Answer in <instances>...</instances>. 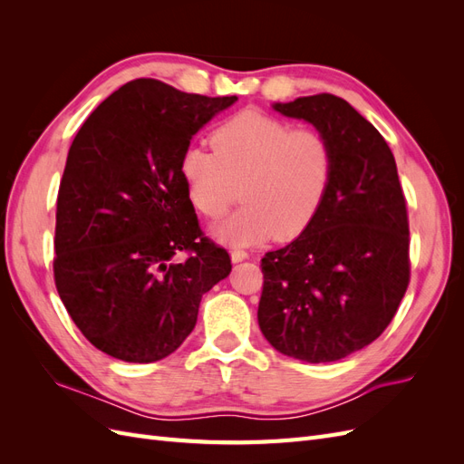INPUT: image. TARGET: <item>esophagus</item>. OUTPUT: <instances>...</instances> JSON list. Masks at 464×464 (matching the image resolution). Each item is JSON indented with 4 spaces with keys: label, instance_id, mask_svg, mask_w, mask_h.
I'll return each instance as SVG.
<instances>
[{
    "label": "esophagus",
    "instance_id": "34e87169",
    "mask_svg": "<svg viewBox=\"0 0 464 464\" xmlns=\"http://www.w3.org/2000/svg\"><path fill=\"white\" fill-rule=\"evenodd\" d=\"M230 257H232L234 263H240V261L247 259L249 254H247V251H244V249H232V251H230Z\"/></svg>",
    "mask_w": 464,
    "mask_h": 464
}]
</instances>
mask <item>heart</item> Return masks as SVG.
Wrapping results in <instances>:
<instances>
[{"label": "heart", "instance_id": "1", "mask_svg": "<svg viewBox=\"0 0 464 464\" xmlns=\"http://www.w3.org/2000/svg\"><path fill=\"white\" fill-rule=\"evenodd\" d=\"M213 145H189L179 160L189 199L208 218H218L237 199L244 207L215 228L218 240L249 246L276 236H300L329 191L334 149L315 128H296L259 110L222 121Z\"/></svg>", "mask_w": 464, "mask_h": 464}]
</instances>
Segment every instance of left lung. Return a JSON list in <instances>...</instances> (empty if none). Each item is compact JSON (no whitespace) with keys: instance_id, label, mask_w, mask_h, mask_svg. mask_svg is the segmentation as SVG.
Listing matches in <instances>:
<instances>
[{"instance_id":"1","label":"left lung","mask_w":464,"mask_h":464,"mask_svg":"<svg viewBox=\"0 0 464 464\" xmlns=\"http://www.w3.org/2000/svg\"><path fill=\"white\" fill-rule=\"evenodd\" d=\"M273 108L329 137L334 170L310 227L261 259L259 327L290 358L334 362L373 343L409 288L404 193L385 139L343 98L321 92Z\"/></svg>"}]
</instances>
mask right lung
I'll use <instances>...</instances> for the list:
<instances>
[{"mask_svg": "<svg viewBox=\"0 0 464 464\" xmlns=\"http://www.w3.org/2000/svg\"><path fill=\"white\" fill-rule=\"evenodd\" d=\"M236 101L135 79L73 139L55 210L53 280L79 331L111 358L170 356L198 323L203 294L230 275L228 251L199 227L179 160ZM178 250L186 262L173 261Z\"/></svg>", "mask_w": 464, "mask_h": 464, "instance_id": "obj_1", "label": "right lung"}]
</instances>
